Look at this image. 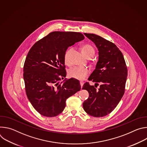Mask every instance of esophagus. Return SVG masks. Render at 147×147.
Returning a JSON list of instances; mask_svg holds the SVG:
<instances>
[{"instance_id":"obj_1","label":"esophagus","mask_w":147,"mask_h":147,"mask_svg":"<svg viewBox=\"0 0 147 147\" xmlns=\"http://www.w3.org/2000/svg\"><path fill=\"white\" fill-rule=\"evenodd\" d=\"M80 85H81V88H82V86H83V85H84V82H83L82 81H81V82H80Z\"/></svg>"}]
</instances>
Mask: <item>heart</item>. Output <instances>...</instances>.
Masks as SVG:
<instances>
[{
    "label": "heart",
    "instance_id": "1",
    "mask_svg": "<svg viewBox=\"0 0 147 147\" xmlns=\"http://www.w3.org/2000/svg\"><path fill=\"white\" fill-rule=\"evenodd\" d=\"M72 51V49H67L64 56V60L66 64H69L70 61V55ZM81 51L86 57H88L90 54H94V49L93 47L90 45H84L81 47ZM89 70L86 67H74L70 69L69 71V75L70 77L79 80H84L88 75Z\"/></svg>",
    "mask_w": 147,
    "mask_h": 147
}]
</instances>
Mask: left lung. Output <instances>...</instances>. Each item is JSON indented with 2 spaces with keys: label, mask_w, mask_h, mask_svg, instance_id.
<instances>
[{
  "label": "left lung",
  "mask_w": 147,
  "mask_h": 147,
  "mask_svg": "<svg viewBox=\"0 0 147 147\" xmlns=\"http://www.w3.org/2000/svg\"><path fill=\"white\" fill-rule=\"evenodd\" d=\"M84 34L95 44L99 55L88 80L100 85L97 90L88 82L84 84L82 90L88 92L89 97L83 102V108L90 116L103 117L112 112L123 97L127 69L122 53L113 43L94 34Z\"/></svg>",
  "instance_id": "8db88e82"
}]
</instances>
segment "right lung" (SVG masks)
<instances>
[{
	"instance_id": "obj_1",
	"label": "right lung",
	"mask_w": 147,
	"mask_h": 147,
	"mask_svg": "<svg viewBox=\"0 0 147 147\" xmlns=\"http://www.w3.org/2000/svg\"><path fill=\"white\" fill-rule=\"evenodd\" d=\"M84 39L80 32L54 31L32 47L26 57L23 77L28 100L35 109L47 117L63 111L66 99L81 90L73 78L66 76L64 56L69 47Z\"/></svg>"
}]
</instances>
